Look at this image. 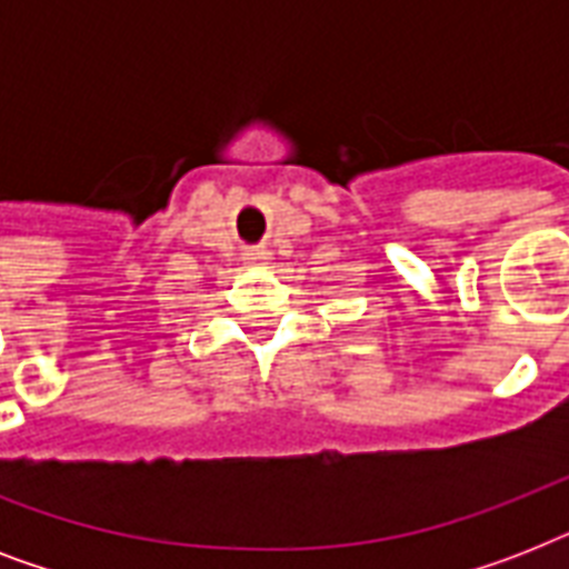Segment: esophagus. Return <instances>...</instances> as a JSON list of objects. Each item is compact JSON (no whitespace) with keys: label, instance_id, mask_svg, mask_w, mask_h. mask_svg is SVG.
<instances>
[{"label":"esophagus","instance_id":"obj_1","mask_svg":"<svg viewBox=\"0 0 569 569\" xmlns=\"http://www.w3.org/2000/svg\"><path fill=\"white\" fill-rule=\"evenodd\" d=\"M248 259H266V253H262V250H253Z\"/></svg>","mask_w":569,"mask_h":569}]
</instances>
